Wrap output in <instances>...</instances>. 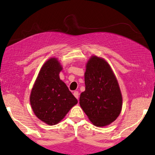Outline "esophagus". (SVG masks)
I'll return each mask as SVG.
<instances>
[{
	"label": "esophagus",
	"instance_id": "esophagus-1",
	"mask_svg": "<svg viewBox=\"0 0 155 155\" xmlns=\"http://www.w3.org/2000/svg\"><path fill=\"white\" fill-rule=\"evenodd\" d=\"M73 95H74V96L75 97L77 98V99H78V97H79V93H78V91H74V93H73Z\"/></svg>",
	"mask_w": 155,
	"mask_h": 155
}]
</instances>
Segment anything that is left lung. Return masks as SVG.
Masks as SVG:
<instances>
[{
    "mask_svg": "<svg viewBox=\"0 0 155 155\" xmlns=\"http://www.w3.org/2000/svg\"><path fill=\"white\" fill-rule=\"evenodd\" d=\"M85 91L79 104L93 125L104 127L119 116L122 96L111 66L104 58L93 56L88 60L84 73Z\"/></svg>",
    "mask_w": 155,
    "mask_h": 155,
    "instance_id": "1",
    "label": "left lung"
}]
</instances>
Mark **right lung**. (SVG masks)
<instances>
[{
    "label": "right lung",
    "mask_w": 155,
    "mask_h": 155,
    "mask_svg": "<svg viewBox=\"0 0 155 155\" xmlns=\"http://www.w3.org/2000/svg\"><path fill=\"white\" fill-rule=\"evenodd\" d=\"M62 70V65L56 58L47 60L30 95V104L35 115L50 126L59 123L78 103L66 84L60 79Z\"/></svg>",
    "instance_id": "obj_1"
}]
</instances>
